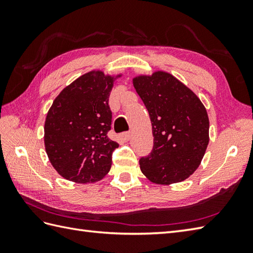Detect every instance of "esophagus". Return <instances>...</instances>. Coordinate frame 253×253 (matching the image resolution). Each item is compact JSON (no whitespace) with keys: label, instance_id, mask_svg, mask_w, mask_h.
<instances>
[{"label":"esophagus","instance_id":"34e87169","mask_svg":"<svg viewBox=\"0 0 253 253\" xmlns=\"http://www.w3.org/2000/svg\"><path fill=\"white\" fill-rule=\"evenodd\" d=\"M121 137H122V139L124 141H128V140H130V138H131V132H123L122 135H121Z\"/></svg>","mask_w":253,"mask_h":253}]
</instances>
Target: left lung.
<instances>
[{
	"label": "left lung",
	"mask_w": 253,
	"mask_h": 253,
	"mask_svg": "<svg viewBox=\"0 0 253 253\" xmlns=\"http://www.w3.org/2000/svg\"><path fill=\"white\" fill-rule=\"evenodd\" d=\"M152 124L153 149L139 160L147 178L158 185L187 179L199 168L209 144V116L200 99L166 72L132 79Z\"/></svg>",
	"instance_id": "1"
}]
</instances>
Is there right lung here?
Listing matches in <instances>:
<instances>
[{
    "label": "right lung",
    "mask_w": 253,
    "mask_h": 253,
    "mask_svg": "<svg viewBox=\"0 0 253 253\" xmlns=\"http://www.w3.org/2000/svg\"><path fill=\"white\" fill-rule=\"evenodd\" d=\"M92 71L58 94L46 114L44 146L53 168L77 184L101 180L109 173L118 143L107 137L111 129L110 93L121 77Z\"/></svg>",
    "instance_id": "right-lung-1"
}]
</instances>
